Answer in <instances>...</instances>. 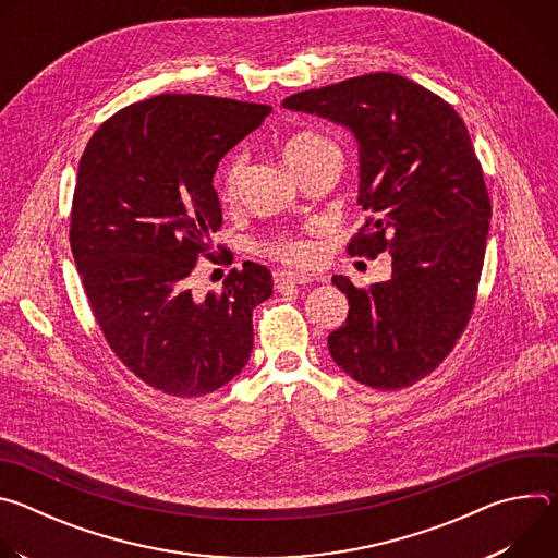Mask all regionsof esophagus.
Segmentation results:
<instances>
[{"label": "esophagus", "instance_id": "obj_1", "mask_svg": "<svg viewBox=\"0 0 558 558\" xmlns=\"http://www.w3.org/2000/svg\"><path fill=\"white\" fill-rule=\"evenodd\" d=\"M274 282H276V289H284L287 284H306V282H311V278L306 274H298V271H276Z\"/></svg>", "mask_w": 558, "mask_h": 558}]
</instances>
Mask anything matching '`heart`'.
<instances>
[{
  "mask_svg": "<svg viewBox=\"0 0 558 558\" xmlns=\"http://www.w3.org/2000/svg\"><path fill=\"white\" fill-rule=\"evenodd\" d=\"M325 154H338V149L329 138L315 132H298L284 143V158L293 170L315 161V158H320ZM243 163L245 158L241 151H233L225 161L220 170V190L225 194H231L235 190V183L243 172ZM267 252L289 263H308L315 256V245L306 241V238L278 235L276 241L267 243Z\"/></svg>",
  "mask_w": 558,
  "mask_h": 558,
  "instance_id": "obj_1",
  "label": "heart"
}]
</instances>
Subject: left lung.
<instances>
[{
  "mask_svg": "<svg viewBox=\"0 0 558 558\" xmlns=\"http://www.w3.org/2000/svg\"><path fill=\"white\" fill-rule=\"evenodd\" d=\"M282 106L353 132L357 203L368 218L347 252L392 258L390 280L371 289L333 276L351 308L329 336L331 357L371 388L413 386L463 333L486 256L493 207L465 123L441 97L392 72L304 90Z\"/></svg>",
  "mask_w": 558,
  "mask_h": 558,
  "instance_id": "left-lung-1",
  "label": "left lung"
}]
</instances>
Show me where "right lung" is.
Wrapping results in <instances>:
<instances>
[{"label": "right lung", "mask_w": 558, "mask_h": 558, "mask_svg": "<svg viewBox=\"0 0 558 558\" xmlns=\"http://www.w3.org/2000/svg\"><path fill=\"white\" fill-rule=\"evenodd\" d=\"M269 106L158 95L112 114L78 161L70 250L117 357L174 397L218 390L254 349L252 313L274 291L256 263L196 298L187 278L222 225L211 185L220 158Z\"/></svg>", "instance_id": "1"}]
</instances>
